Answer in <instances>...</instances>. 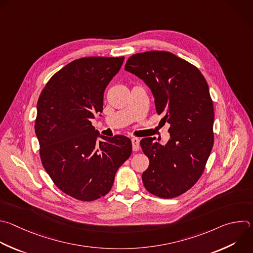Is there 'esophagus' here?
<instances>
[{"instance_id":"1","label":"esophagus","mask_w":253,"mask_h":253,"mask_svg":"<svg viewBox=\"0 0 253 253\" xmlns=\"http://www.w3.org/2000/svg\"><path fill=\"white\" fill-rule=\"evenodd\" d=\"M132 147H133V151H138L140 149V140L138 138H132Z\"/></svg>"}]
</instances>
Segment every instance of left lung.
Here are the masks:
<instances>
[{
	"instance_id": "8db88e82",
	"label": "left lung",
	"mask_w": 253,
	"mask_h": 253,
	"mask_svg": "<svg viewBox=\"0 0 253 253\" xmlns=\"http://www.w3.org/2000/svg\"><path fill=\"white\" fill-rule=\"evenodd\" d=\"M129 71L151 89L157 113L170 124L166 145L143 138L149 158L142 175L146 190L159 198L173 199L190 190L204 173L213 146V105L202 72L187 60L163 50L130 56Z\"/></svg>"
}]
</instances>
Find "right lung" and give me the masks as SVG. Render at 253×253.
I'll return each mask as SVG.
<instances>
[{
  "label": "right lung",
  "mask_w": 253,
  "mask_h": 253,
  "mask_svg": "<svg viewBox=\"0 0 253 253\" xmlns=\"http://www.w3.org/2000/svg\"><path fill=\"white\" fill-rule=\"evenodd\" d=\"M123 61L124 56L75 59L51 76L38 100L35 131L42 166L60 191L78 201L108 194L132 153L128 137L102 136L90 121L102 112L104 90Z\"/></svg>",
  "instance_id": "obj_1"
}]
</instances>
